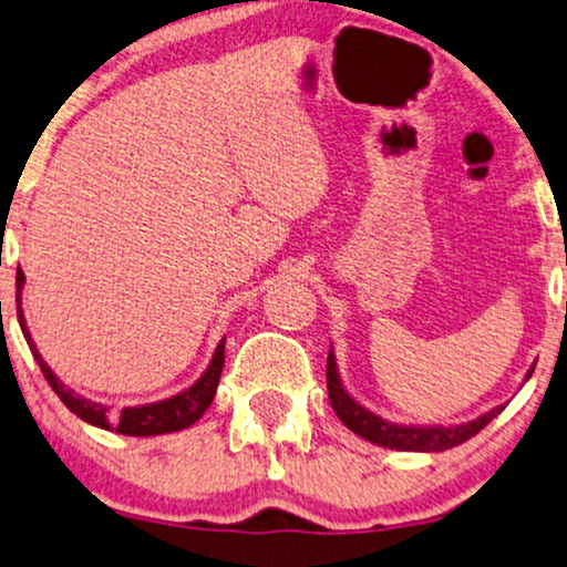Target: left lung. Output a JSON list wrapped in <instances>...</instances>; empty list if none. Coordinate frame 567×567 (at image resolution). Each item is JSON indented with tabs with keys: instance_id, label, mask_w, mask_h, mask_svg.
I'll return each mask as SVG.
<instances>
[{
	"instance_id": "1",
	"label": "left lung",
	"mask_w": 567,
	"mask_h": 567,
	"mask_svg": "<svg viewBox=\"0 0 567 567\" xmlns=\"http://www.w3.org/2000/svg\"><path fill=\"white\" fill-rule=\"evenodd\" d=\"M327 389H329V402L334 406L337 417L344 422L352 433H358L365 441L379 443L383 449H396V451H446L454 449L458 443L470 441L472 435H477L482 427L487 425L489 420L497 417L503 410L495 406L482 417L464 422V425H454V427H402V425H391V422L375 417L373 412L362 410L358 402H352L350 394L342 389L337 375V362L334 354L329 352L327 360Z\"/></svg>"
}]
</instances>
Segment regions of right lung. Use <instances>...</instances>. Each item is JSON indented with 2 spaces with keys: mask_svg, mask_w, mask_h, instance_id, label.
<instances>
[{
  "mask_svg": "<svg viewBox=\"0 0 567 567\" xmlns=\"http://www.w3.org/2000/svg\"><path fill=\"white\" fill-rule=\"evenodd\" d=\"M22 271H18V316H20V327L22 334H25L30 352L38 360V368L41 373L47 375L49 386L56 391V396L62 399L64 406L70 412L78 414L80 420L90 422L95 427H105V430H116L121 435H161V433H173V430H184L188 425H194L202 414L207 412V406L213 404L215 399V389L220 383V373H223V362H225V339L217 344L215 358L209 362V368L202 375L199 381L194 383L192 389H186L184 394L165 399V402L157 404H145V406H126L118 414H111L109 406L90 402V399H82L74 394V391L64 389V383H59V379L51 373V368L43 362L41 354H38L35 344L30 342V334L22 323V313H20V290H22Z\"/></svg>",
  "mask_w": 567,
  "mask_h": 567,
  "instance_id": "obj_1",
  "label": "right lung"
}]
</instances>
